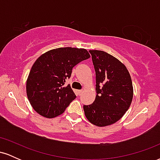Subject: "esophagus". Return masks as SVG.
<instances>
[{"instance_id": "esophagus-1", "label": "esophagus", "mask_w": 160, "mask_h": 160, "mask_svg": "<svg viewBox=\"0 0 160 160\" xmlns=\"http://www.w3.org/2000/svg\"><path fill=\"white\" fill-rule=\"evenodd\" d=\"M82 92H83V90H78V94L79 95H81L82 94Z\"/></svg>"}]
</instances>
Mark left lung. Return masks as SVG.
<instances>
[{
    "label": "left lung",
    "instance_id": "obj_1",
    "mask_svg": "<svg viewBox=\"0 0 160 160\" xmlns=\"http://www.w3.org/2000/svg\"><path fill=\"white\" fill-rule=\"evenodd\" d=\"M89 52L96 75L97 95L94 102L84 105L83 110L92 124L103 127L115 123L128 111L133 98L132 82L126 66L114 56L101 50Z\"/></svg>",
    "mask_w": 160,
    "mask_h": 160
}]
</instances>
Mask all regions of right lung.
<instances>
[{
	"mask_svg": "<svg viewBox=\"0 0 160 160\" xmlns=\"http://www.w3.org/2000/svg\"><path fill=\"white\" fill-rule=\"evenodd\" d=\"M90 58L86 49L62 47L42 54L36 60L26 81V93L37 113L47 118L61 115L76 98L71 86H65L72 68Z\"/></svg>",
	"mask_w": 160,
	"mask_h": 160,
	"instance_id": "add662e5",
	"label": "right lung"
}]
</instances>
